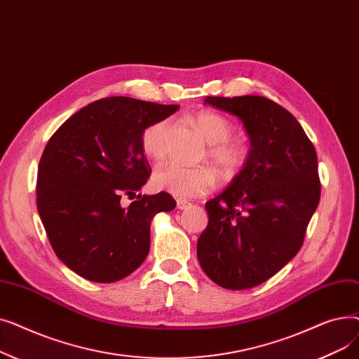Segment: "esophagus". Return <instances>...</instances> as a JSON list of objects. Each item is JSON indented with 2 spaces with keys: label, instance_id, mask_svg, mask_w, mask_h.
I'll use <instances>...</instances> for the list:
<instances>
[{
  "label": "esophagus",
  "instance_id": "34e87169",
  "mask_svg": "<svg viewBox=\"0 0 359 359\" xmlns=\"http://www.w3.org/2000/svg\"><path fill=\"white\" fill-rule=\"evenodd\" d=\"M192 203L186 199H177V208L179 210H187Z\"/></svg>",
  "mask_w": 359,
  "mask_h": 359
}]
</instances>
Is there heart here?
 I'll return each mask as SVG.
<instances>
[{"label": "heart", "mask_w": 359, "mask_h": 359, "mask_svg": "<svg viewBox=\"0 0 359 359\" xmlns=\"http://www.w3.org/2000/svg\"><path fill=\"white\" fill-rule=\"evenodd\" d=\"M195 126L199 129L203 140L210 144L208 157L218 168L222 177L236 176L248 158V148L241 141L230 138L233 135V123L219 113L203 110L194 118ZM172 122L160 119L149 123L141 132V148L144 154L156 161L163 160L168 153ZM218 183L217 173L208 167L189 168L176 163H168L158 167L151 184L156 191L167 192L179 199H189L206 195Z\"/></svg>", "instance_id": "heart-1"}]
</instances>
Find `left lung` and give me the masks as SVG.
I'll return each instance as SVG.
<instances>
[{"label": "left lung", "instance_id": "obj_1", "mask_svg": "<svg viewBox=\"0 0 359 359\" xmlns=\"http://www.w3.org/2000/svg\"><path fill=\"white\" fill-rule=\"evenodd\" d=\"M237 116L250 138L246 163L225 191L205 203L201 268L227 290L268 280L298 253L320 201L317 154L298 121L262 96L206 97Z\"/></svg>", "mask_w": 359, "mask_h": 359}]
</instances>
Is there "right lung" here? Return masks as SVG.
<instances>
[{"instance_id":"add662e5","label":"right lung","mask_w":359,"mask_h":359,"mask_svg":"<svg viewBox=\"0 0 359 359\" xmlns=\"http://www.w3.org/2000/svg\"><path fill=\"white\" fill-rule=\"evenodd\" d=\"M177 104L130 97L93 102L67 119L48 141L37 170L36 203L49 243L65 265L93 282H116L149 252L151 219L175 210L167 192L135 196L151 167L141 132Z\"/></svg>"}]
</instances>
